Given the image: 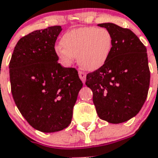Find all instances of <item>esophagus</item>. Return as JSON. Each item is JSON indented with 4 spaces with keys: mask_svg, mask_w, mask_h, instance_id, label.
I'll return each instance as SVG.
<instances>
[{
    "mask_svg": "<svg viewBox=\"0 0 158 158\" xmlns=\"http://www.w3.org/2000/svg\"><path fill=\"white\" fill-rule=\"evenodd\" d=\"M78 74H79V77H80L81 80L82 81V82H83V83H85V80H86L85 73L83 72V71H81V70H79V72H78Z\"/></svg>",
    "mask_w": 158,
    "mask_h": 158,
    "instance_id": "1",
    "label": "esophagus"
}]
</instances>
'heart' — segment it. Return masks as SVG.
Segmentation results:
<instances>
[{"label":"heart","mask_w":158,"mask_h":158,"mask_svg":"<svg viewBox=\"0 0 158 158\" xmlns=\"http://www.w3.org/2000/svg\"><path fill=\"white\" fill-rule=\"evenodd\" d=\"M55 54L60 62L69 65L74 58L87 70H96L105 64L112 50L113 37L104 27H83L68 31L62 35Z\"/></svg>","instance_id":"1"}]
</instances>
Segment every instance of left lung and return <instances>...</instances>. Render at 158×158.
<instances>
[{"instance_id": "left-lung-1", "label": "left lung", "mask_w": 158, "mask_h": 158, "mask_svg": "<svg viewBox=\"0 0 158 158\" xmlns=\"http://www.w3.org/2000/svg\"><path fill=\"white\" fill-rule=\"evenodd\" d=\"M98 26L112 35V50L103 66L88 73L85 85L93 91L98 116L121 123L135 116L147 97L150 72L146 47L130 29L112 23Z\"/></svg>"}]
</instances>
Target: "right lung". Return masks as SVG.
Returning <instances> with one entry per match:
<instances>
[{
  "instance_id": "right-lung-1",
  "label": "right lung",
  "mask_w": 158,
  "mask_h": 158,
  "mask_svg": "<svg viewBox=\"0 0 158 158\" xmlns=\"http://www.w3.org/2000/svg\"><path fill=\"white\" fill-rule=\"evenodd\" d=\"M61 26L31 32L14 48L9 62L11 91L19 112L32 127L51 133L70 124L83 83L75 68L58 63L54 45Z\"/></svg>"
}]
</instances>
